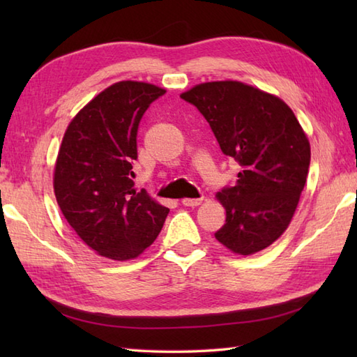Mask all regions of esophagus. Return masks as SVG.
I'll list each match as a JSON object with an SVG mask.
<instances>
[{
  "label": "esophagus",
  "mask_w": 357,
  "mask_h": 357,
  "mask_svg": "<svg viewBox=\"0 0 357 357\" xmlns=\"http://www.w3.org/2000/svg\"><path fill=\"white\" fill-rule=\"evenodd\" d=\"M181 202H183V206H185V207H198V206H201L202 198H198V199H188V198H185V199H183Z\"/></svg>",
  "instance_id": "1"
}]
</instances>
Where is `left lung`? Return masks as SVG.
<instances>
[{
    "mask_svg": "<svg viewBox=\"0 0 357 357\" xmlns=\"http://www.w3.org/2000/svg\"><path fill=\"white\" fill-rule=\"evenodd\" d=\"M181 98L198 107L219 147L242 165L236 184L216 193L225 224L215 238L248 256L270 247L290 225L310 167V142L279 96L241 81L196 84Z\"/></svg>",
    "mask_w": 357,
    "mask_h": 357,
    "instance_id": "obj_1",
    "label": "left lung"
}]
</instances>
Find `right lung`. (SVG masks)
I'll return each mask as SVG.
<instances>
[{"instance_id":"obj_1","label":"right lung","mask_w":357,"mask_h":357,"mask_svg":"<svg viewBox=\"0 0 357 357\" xmlns=\"http://www.w3.org/2000/svg\"><path fill=\"white\" fill-rule=\"evenodd\" d=\"M164 93L149 82H115L73 116L58 151L53 192L59 208L87 247L113 261L144 253L169 215L146 190L136 192L132 179L139 121Z\"/></svg>"}]
</instances>
